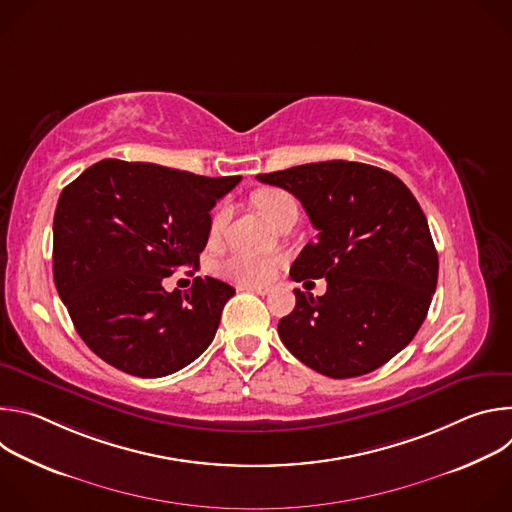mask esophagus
I'll list each match as a JSON object with an SVG mask.
<instances>
[{"label": "esophagus", "instance_id": "obj_1", "mask_svg": "<svg viewBox=\"0 0 512 512\" xmlns=\"http://www.w3.org/2000/svg\"><path fill=\"white\" fill-rule=\"evenodd\" d=\"M241 289L253 291V294H257V296H269V294H271L269 287H261V285H245V287H241Z\"/></svg>", "mask_w": 512, "mask_h": 512}]
</instances>
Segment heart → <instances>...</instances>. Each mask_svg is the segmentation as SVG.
<instances>
[{
    "instance_id": "obj_1",
    "label": "heart",
    "mask_w": 512,
    "mask_h": 512,
    "mask_svg": "<svg viewBox=\"0 0 512 512\" xmlns=\"http://www.w3.org/2000/svg\"><path fill=\"white\" fill-rule=\"evenodd\" d=\"M255 206L259 208V212L267 218V221H275V218L281 214V210L285 206H289L294 202L287 192L277 190V188H265L259 190L253 196ZM231 216V206L229 204H221L210 218V235L218 237L223 233V229L229 223ZM277 257H269V255H253V253H235L231 257H227L221 265H218V271L221 275L237 281V283H245V285H263L267 283L277 267Z\"/></svg>"
}]
</instances>
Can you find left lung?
Listing matches in <instances>:
<instances>
[{
	"label": "left lung",
	"mask_w": 512,
	"mask_h": 512,
	"mask_svg": "<svg viewBox=\"0 0 512 512\" xmlns=\"http://www.w3.org/2000/svg\"><path fill=\"white\" fill-rule=\"evenodd\" d=\"M257 180L294 194L318 229L291 265V279L328 281L316 298L294 289L296 308L277 324L285 348L332 379L383 367L421 328L440 267L411 190L387 170L344 160Z\"/></svg>",
	"instance_id": "left-lung-1"
}]
</instances>
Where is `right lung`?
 Masks as SVG:
<instances>
[{
    "label": "right lung",
    "mask_w": 512,
    "mask_h": 512,
    "mask_svg": "<svg viewBox=\"0 0 512 512\" xmlns=\"http://www.w3.org/2000/svg\"><path fill=\"white\" fill-rule=\"evenodd\" d=\"M241 176L206 178L145 162L101 160L56 204L52 271L85 344L141 379L172 375L212 342L235 289L194 277L188 294L164 289L176 267L196 265L210 210Z\"/></svg>",
    "instance_id": "add662e5"
}]
</instances>
